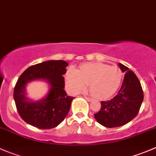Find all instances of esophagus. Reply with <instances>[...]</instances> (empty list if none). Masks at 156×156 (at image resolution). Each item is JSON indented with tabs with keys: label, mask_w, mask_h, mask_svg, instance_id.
<instances>
[{
	"label": "esophagus",
	"mask_w": 156,
	"mask_h": 156,
	"mask_svg": "<svg viewBox=\"0 0 156 156\" xmlns=\"http://www.w3.org/2000/svg\"><path fill=\"white\" fill-rule=\"evenodd\" d=\"M85 98H86L88 101H92V98H89V97H86V96H85Z\"/></svg>",
	"instance_id": "esophagus-1"
}]
</instances>
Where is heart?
<instances>
[{
	"label": "heart",
	"instance_id": "heart-1",
	"mask_svg": "<svg viewBox=\"0 0 156 156\" xmlns=\"http://www.w3.org/2000/svg\"><path fill=\"white\" fill-rule=\"evenodd\" d=\"M122 72L117 66L103 63H87L78 70L70 68L65 75L69 90L78 93L89 84L91 94L97 98L106 99L113 95L121 85Z\"/></svg>",
	"mask_w": 156,
	"mask_h": 156
}]
</instances>
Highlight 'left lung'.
<instances>
[{"mask_svg":"<svg viewBox=\"0 0 156 156\" xmlns=\"http://www.w3.org/2000/svg\"><path fill=\"white\" fill-rule=\"evenodd\" d=\"M118 65L125 73L121 89L113 99L101 102L100 111L94 115L96 121L106 128L119 127L131 121L144 101L142 87L135 73L122 64Z\"/></svg>","mask_w":156,"mask_h":156,"instance_id":"8db88e82","label":"left lung"}]
</instances>
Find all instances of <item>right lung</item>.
<instances>
[{"instance_id":"obj_1","label":"right lung","mask_w":156,"mask_h":156,"mask_svg":"<svg viewBox=\"0 0 156 156\" xmlns=\"http://www.w3.org/2000/svg\"><path fill=\"white\" fill-rule=\"evenodd\" d=\"M68 64L63 60L46 61L28 67L19 76L14 89L13 98L21 118L30 126L41 129L58 126L67 116L74 98L64 89ZM44 81L49 86L48 93L40 100L27 96L26 86L34 81Z\"/></svg>"}]
</instances>
